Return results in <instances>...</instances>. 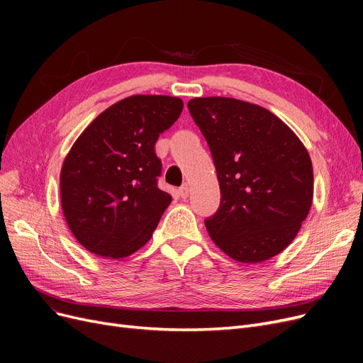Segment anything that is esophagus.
<instances>
[{
  "label": "esophagus",
  "mask_w": 363,
  "mask_h": 363,
  "mask_svg": "<svg viewBox=\"0 0 363 363\" xmlns=\"http://www.w3.org/2000/svg\"><path fill=\"white\" fill-rule=\"evenodd\" d=\"M179 194H180V196L182 199H188L189 196V194H191V189H189V184H183L182 188L179 189Z\"/></svg>",
  "instance_id": "34e87169"
}]
</instances>
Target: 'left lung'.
Here are the masks:
<instances>
[{"label": "left lung", "instance_id": "left-lung-1", "mask_svg": "<svg viewBox=\"0 0 363 363\" xmlns=\"http://www.w3.org/2000/svg\"><path fill=\"white\" fill-rule=\"evenodd\" d=\"M189 113L211 148L221 203L204 224L242 263L277 256L298 233L313 199L311 156L294 131L257 104L194 98Z\"/></svg>", "mask_w": 363, "mask_h": 363}]
</instances>
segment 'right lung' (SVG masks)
<instances>
[{
  "instance_id": "right-lung-1",
  "label": "right lung",
  "mask_w": 363,
  "mask_h": 363,
  "mask_svg": "<svg viewBox=\"0 0 363 363\" xmlns=\"http://www.w3.org/2000/svg\"><path fill=\"white\" fill-rule=\"evenodd\" d=\"M182 111L180 98L133 95L106 108L75 140L62 167L60 199L86 250L121 259L148 242L172 200L157 186L155 145Z\"/></svg>"
}]
</instances>
